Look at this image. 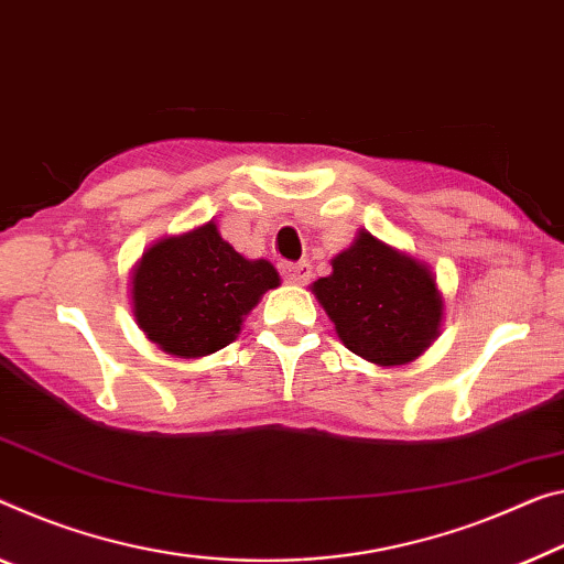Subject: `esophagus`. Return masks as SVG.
Instances as JSON below:
<instances>
[{
	"label": "esophagus",
	"mask_w": 564,
	"mask_h": 564,
	"mask_svg": "<svg viewBox=\"0 0 564 564\" xmlns=\"http://www.w3.org/2000/svg\"><path fill=\"white\" fill-rule=\"evenodd\" d=\"M282 276L290 284H305L310 280V264L307 262H284Z\"/></svg>",
	"instance_id": "esophagus-1"
}]
</instances>
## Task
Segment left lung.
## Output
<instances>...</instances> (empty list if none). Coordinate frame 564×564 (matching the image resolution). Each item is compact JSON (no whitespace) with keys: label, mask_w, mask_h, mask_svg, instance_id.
Returning <instances> with one entry per match:
<instances>
[{"label":"left lung","mask_w":564,"mask_h":564,"mask_svg":"<svg viewBox=\"0 0 564 564\" xmlns=\"http://www.w3.org/2000/svg\"><path fill=\"white\" fill-rule=\"evenodd\" d=\"M330 264L333 272L310 290L350 352L398 368L421 358L441 335L444 294L426 262L360 229Z\"/></svg>","instance_id":"obj_1"}]
</instances>
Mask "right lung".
<instances>
[{"instance_id": "add662e5", "label": "right lung", "mask_w": 564, "mask_h": 564, "mask_svg": "<svg viewBox=\"0 0 564 564\" xmlns=\"http://www.w3.org/2000/svg\"><path fill=\"white\" fill-rule=\"evenodd\" d=\"M280 282L272 262L239 254L206 221L145 249L128 288L135 325L155 348L204 358L237 340L245 317Z\"/></svg>"}]
</instances>
